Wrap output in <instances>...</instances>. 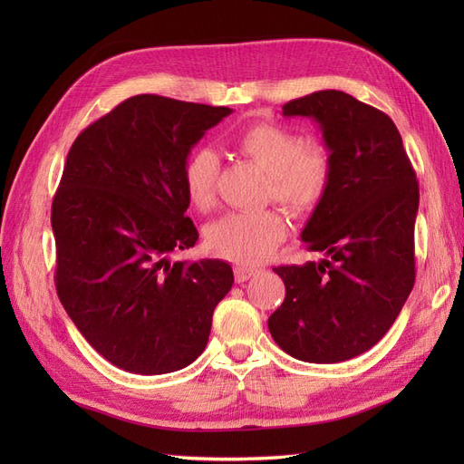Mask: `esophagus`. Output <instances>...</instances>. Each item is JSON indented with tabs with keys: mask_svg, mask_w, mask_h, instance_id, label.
I'll return each mask as SVG.
<instances>
[{
	"mask_svg": "<svg viewBox=\"0 0 464 464\" xmlns=\"http://www.w3.org/2000/svg\"><path fill=\"white\" fill-rule=\"evenodd\" d=\"M257 275V269H251V266H242V265H237L236 269H234V278H236V283H246V280H249L251 276H256Z\"/></svg>",
	"mask_w": 464,
	"mask_h": 464,
	"instance_id": "1",
	"label": "esophagus"
}]
</instances>
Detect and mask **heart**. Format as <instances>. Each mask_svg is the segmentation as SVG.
Returning a JSON list of instances; mask_svg holds the SVG:
<instances>
[{"mask_svg": "<svg viewBox=\"0 0 464 464\" xmlns=\"http://www.w3.org/2000/svg\"><path fill=\"white\" fill-rule=\"evenodd\" d=\"M232 149L266 174L265 198L283 205L294 217H307L321 205L333 176V154L319 141L285 125L256 121L237 131ZM220 160L215 150L195 149L181 166V186L189 205L207 213L217 199ZM288 224L276 208L232 213L207 228V246L215 256L242 266L269 259L285 240Z\"/></svg>", "mask_w": 464, "mask_h": 464, "instance_id": "b5f03b06", "label": "heart"}]
</instances>
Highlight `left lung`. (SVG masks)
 Masks as SVG:
<instances>
[{"instance_id":"1","label":"left lung","mask_w":464,"mask_h":464,"mask_svg":"<svg viewBox=\"0 0 464 464\" xmlns=\"http://www.w3.org/2000/svg\"><path fill=\"white\" fill-rule=\"evenodd\" d=\"M283 114L319 123L333 176L302 230L323 259L273 269L286 296L269 331L294 358L344 362L383 339L414 286L418 181L397 125L354 96L312 92Z\"/></svg>"}]
</instances>
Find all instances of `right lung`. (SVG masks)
Here are the masks:
<instances>
[{
  "label": "right lung",
  "mask_w": 464,
  "mask_h": 464,
  "mask_svg": "<svg viewBox=\"0 0 464 464\" xmlns=\"http://www.w3.org/2000/svg\"><path fill=\"white\" fill-rule=\"evenodd\" d=\"M230 108L137 94L91 123L67 152L52 203L55 290L87 343L116 368L160 375L198 360L234 283L193 247L181 166Z\"/></svg>",
  "instance_id": "right-lung-1"
}]
</instances>
